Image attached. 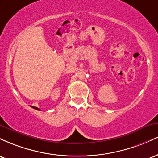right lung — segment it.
I'll list each match as a JSON object with an SVG mask.
<instances>
[{"label":"right lung","instance_id":"right-lung-1","mask_svg":"<svg viewBox=\"0 0 158 158\" xmlns=\"http://www.w3.org/2000/svg\"><path fill=\"white\" fill-rule=\"evenodd\" d=\"M32 108H34V109H36V110H39V108H36V107H34V106H31Z\"/></svg>","mask_w":158,"mask_h":158}]
</instances>
